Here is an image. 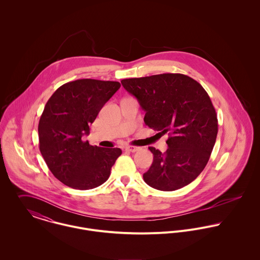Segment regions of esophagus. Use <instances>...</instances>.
I'll return each instance as SVG.
<instances>
[{
    "label": "esophagus",
    "mask_w": 260,
    "mask_h": 260,
    "mask_svg": "<svg viewBox=\"0 0 260 260\" xmlns=\"http://www.w3.org/2000/svg\"><path fill=\"white\" fill-rule=\"evenodd\" d=\"M139 147H136V146H126L125 150L126 151H129V152H136L139 150Z\"/></svg>",
    "instance_id": "esophagus-1"
}]
</instances>
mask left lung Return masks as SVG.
Returning <instances> with one entry per match:
<instances>
[{"instance_id": "obj_1", "label": "left lung", "mask_w": 260, "mask_h": 260, "mask_svg": "<svg viewBox=\"0 0 260 260\" xmlns=\"http://www.w3.org/2000/svg\"><path fill=\"white\" fill-rule=\"evenodd\" d=\"M122 86L145 111L149 128L168 133V149L149 147L153 162L144 181L161 191L191 183L205 168L218 132L216 112L203 87L183 74L124 79Z\"/></svg>"}]
</instances>
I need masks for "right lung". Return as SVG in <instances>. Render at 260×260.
<instances>
[{
  "instance_id": "add662e5",
  "label": "right lung",
  "mask_w": 260,
  "mask_h": 260,
  "mask_svg": "<svg viewBox=\"0 0 260 260\" xmlns=\"http://www.w3.org/2000/svg\"><path fill=\"white\" fill-rule=\"evenodd\" d=\"M120 87L119 82L80 79L62 85L48 100L38 126L40 151L65 185L88 190L109 178L122 150L92 146L82 137Z\"/></svg>"
}]
</instances>
